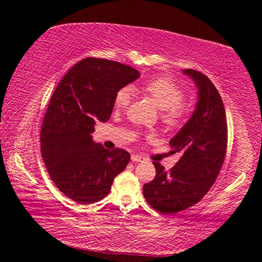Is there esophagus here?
<instances>
[{
    "label": "esophagus",
    "instance_id": "obj_1",
    "mask_svg": "<svg viewBox=\"0 0 262 262\" xmlns=\"http://www.w3.org/2000/svg\"><path fill=\"white\" fill-rule=\"evenodd\" d=\"M132 161L133 162H144L145 158L140 156V155H132Z\"/></svg>",
    "mask_w": 262,
    "mask_h": 262
}]
</instances>
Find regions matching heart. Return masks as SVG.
Listing matches in <instances>:
<instances>
[{"label": "heart", "mask_w": 262, "mask_h": 262, "mask_svg": "<svg viewBox=\"0 0 262 262\" xmlns=\"http://www.w3.org/2000/svg\"><path fill=\"white\" fill-rule=\"evenodd\" d=\"M142 90L161 108L162 120L168 127H177L187 117L188 107L183 103V89L167 77H155L142 85ZM132 92L128 88H121L114 96V108H126L130 103Z\"/></svg>", "instance_id": "1"}]
</instances>
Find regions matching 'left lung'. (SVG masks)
I'll use <instances>...</instances> for the list:
<instances>
[{
  "instance_id": "8db88e82",
  "label": "left lung",
  "mask_w": 262,
  "mask_h": 262,
  "mask_svg": "<svg viewBox=\"0 0 262 262\" xmlns=\"http://www.w3.org/2000/svg\"><path fill=\"white\" fill-rule=\"evenodd\" d=\"M196 84V108L187 123L170 141L172 154L180 159L166 171L154 162L156 177L143 186V194L154 209L172 215L196 205L214 185L228 148V125L221 96L205 74L184 69Z\"/></svg>"
}]
</instances>
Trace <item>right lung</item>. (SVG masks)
Returning <instances> with one entry per match:
<instances>
[{
	"mask_svg": "<svg viewBox=\"0 0 262 262\" xmlns=\"http://www.w3.org/2000/svg\"><path fill=\"white\" fill-rule=\"evenodd\" d=\"M139 77L129 66L86 57L53 92L41 126V156L53 183L73 201H100L129 163V152L110 151L92 141L91 133L97 121L110 119L117 91Z\"/></svg>",
	"mask_w": 262,
	"mask_h": 262,
	"instance_id": "obj_1",
	"label": "right lung"
}]
</instances>
